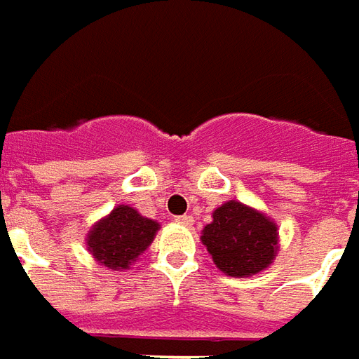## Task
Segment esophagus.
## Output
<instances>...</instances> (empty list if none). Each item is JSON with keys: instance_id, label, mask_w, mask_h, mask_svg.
Listing matches in <instances>:
<instances>
[{"instance_id": "1", "label": "esophagus", "mask_w": 359, "mask_h": 359, "mask_svg": "<svg viewBox=\"0 0 359 359\" xmlns=\"http://www.w3.org/2000/svg\"><path fill=\"white\" fill-rule=\"evenodd\" d=\"M175 220H177L179 224H182V226H192V222H194V219L190 217V215H180V217H177Z\"/></svg>"}]
</instances>
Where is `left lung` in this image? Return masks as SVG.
<instances>
[{
  "label": "left lung",
  "instance_id": "1",
  "mask_svg": "<svg viewBox=\"0 0 359 359\" xmlns=\"http://www.w3.org/2000/svg\"><path fill=\"white\" fill-rule=\"evenodd\" d=\"M201 241L219 270L249 278L268 268L278 253V224L253 207L230 200L213 211Z\"/></svg>",
  "mask_w": 359,
  "mask_h": 359
}]
</instances>
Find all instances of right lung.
<instances>
[{
	"label": "right lung",
	"mask_w": 359,
	"mask_h": 359,
	"mask_svg": "<svg viewBox=\"0 0 359 359\" xmlns=\"http://www.w3.org/2000/svg\"><path fill=\"white\" fill-rule=\"evenodd\" d=\"M159 230V222L146 219L129 205H118L87 233V249L102 266L127 270L144 253Z\"/></svg>",
	"instance_id": "1"
}]
</instances>
